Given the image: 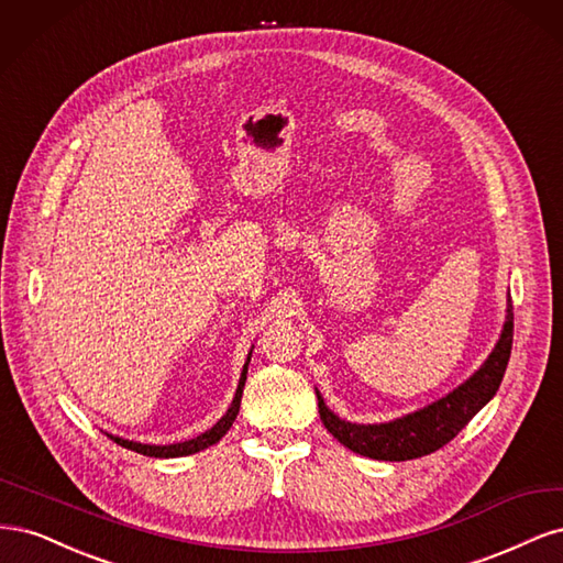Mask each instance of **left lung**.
Here are the masks:
<instances>
[{"label":"left lung","instance_id":"8db88e82","mask_svg":"<svg viewBox=\"0 0 563 563\" xmlns=\"http://www.w3.org/2000/svg\"><path fill=\"white\" fill-rule=\"evenodd\" d=\"M512 330V299L507 295L505 322L494 351L488 353L482 367L465 378L459 388H453L423 409H416L386 423H351L346 419H339L324 405L320 390H316L320 419L343 446H349L360 456L376 461H411L428 456V453L442 449L446 442L456 438L473 421V416L492 402V397L500 388L507 360H510Z\"/></svg>","mask_w":563,"mask_h":563}]
</instances>
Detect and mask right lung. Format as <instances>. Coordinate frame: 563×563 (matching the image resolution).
<instances>
[{
	"instance_id": "obj_1",
	"label": "right lung",
	"mask_w": 563,
	"mask_h": 563,
	"mask_svg": "<svg viewBox=\"0 0 563 563\" xmlns=\"http://www.w3.org/2000/svg\"><path fill=\"white\" fill-rule=\"evenodd\" d=\"M250 357H252V351L247 353V360H245L241 378H239V388H235V395H233V400H231L227 413H224L222 419L217 421L210 430L198 434V438L185 440V442H175V444H142V442H133V440H123V438H119V434H110V432H107V438L114 440L117 444H121V446H125V449L135 451V453H142V456H150V459H179V456H191V453H196V451H203V449L217 444V442H220V440L224 438V434L229 432V428L233 426L235 416H239L241 397H243L245 378H247Z\"/></svg>"
}]
</instances>
